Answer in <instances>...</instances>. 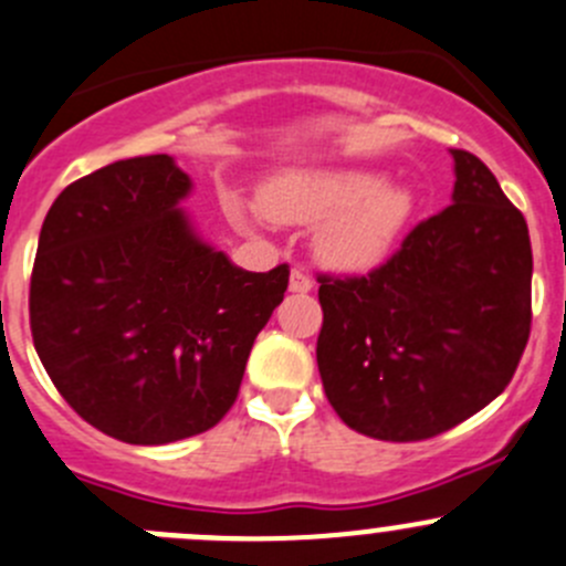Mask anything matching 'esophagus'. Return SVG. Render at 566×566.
Returning <instances> with one entry per match:
<instances>
[{"label": "esophagus", "mask_w": 566, "mask_h": 566, "mask_svg": "<svg viewBox=\"0 0 566 566\" xmlns=\"http://www.w3.org/2000/svg\"><path fill=\"white\" fill-rule=\"evenodd\" d=\"M312 279L304 271H290V293H310Z\"/></svg>", "instance_id": "esophagus-1"}]
</instances>
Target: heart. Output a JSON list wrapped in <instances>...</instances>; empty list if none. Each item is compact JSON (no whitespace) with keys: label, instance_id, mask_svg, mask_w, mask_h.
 Returning a JSON list of instances; mask_svg holds the SVG:
<instances>
[{"label":"heart","instance_id":"b5f03b06","mask_svg":"<svg viewBox=\"0 0 566 566\" xmlns=\"http://www.w3.org/2000/svg\"><path fill=\"white\" fill-rule=\"evenodd\" d=\"M271 221L317 223L312 249L337 273L381 265L415 216V190L400 179L359 166L284 168L260 188Z\"/></svg>","mask_w":566,"mask_h":566}]
</instances>
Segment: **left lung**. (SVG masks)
Segmentation results:
<instances>
[{"label": "left lung", "mask_w": 566, "mask_h": 566, "mask_svg": "<svg viewBox=\"0 0 566 566\" xmlns=\"http://www.w3.org/2000/svg\"><path fill=\"white\" fill-rule=\"evenodd\" d=\"M453 193L367 276H321L317 370L345 426L417 442L484 409L531 334L528 223L475 155L451 149Z\"/></svg>", "instance_id": "left-lung-1"}]
</instances>
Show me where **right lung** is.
Here are the masks:
<instances>
[{
    "mask_svg": "<svg viewBox=\"0 0 566 566\" xmlns=\"http://www.w3.org/2000/svg\"><path fill=\"white\" fill-rule=\"evenodd\" d=\"M190 190L168 155L109 163L54 199L38 238V356L82 420L129 446L212 429L287 290V265L243 271L201 238Z\"/></svg>",
    "mask_w": 566,
    "mask_h": 566,
    "instance_id": "add662e5",
    "label": "right lung"
}]
</instances>
